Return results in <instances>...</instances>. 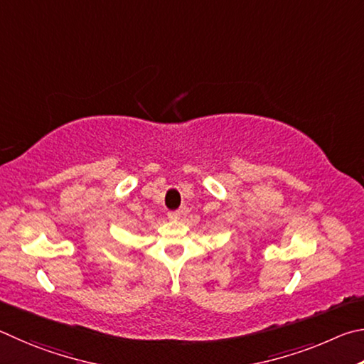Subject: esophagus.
Here are the masks:
<instances>
[{"label": "esophagus", "instance_id": "obj_1", "mask_svg": "<svg viewBox=\"0 0 364 364\" xmlns=\"http://www.w3.org/2000/svg\"><path fill=\"white\" fill-rule=\"evenodd\" d=\"M178 215H181V214H178V211H169V213H168V218H169L171 220H177Z\"/></svg>", "mask_w": 364, "mask_h": 364}]
</instances>
